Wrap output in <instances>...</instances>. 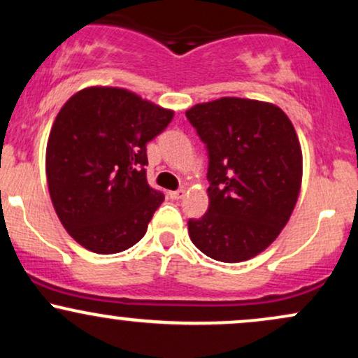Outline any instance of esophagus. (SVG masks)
<instances>
[{
  "instance_id": "esophagus-1",
  "label": "esophagus",
  "mask_w": 358,
  "mask_h": 358,
  "mask_svg": "<svg viewBox=\"0 0 358 358\" xmlns=\"http://www.w3.org/2000/svg\"><path fill=\"white\" fill-rule=\"evenodd\" d=\"M168 196H170L171 200H180L185 196V190L183 188H180V190H175V192H168Z\"/></svg>"
}]
</instances>
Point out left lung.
<instances>
[{
  "label": "left lung",
  "mask_w": 358,
  "mask_h": 358,
  "mask_svg": "<svg viewBox=\"0 0 358 358\" xmlns=\"http://www.w3.org/2000/svg\"><path fill=\"white\" fill-rule=\"evenodd\" d=\"M208 155V210L188 220L205 256L239 262L257 256L281 232L301 185V148L276 106L222 97L187 110Z\"/></svg>",
  "instance_id": "8db88e82"
}]
</instances>
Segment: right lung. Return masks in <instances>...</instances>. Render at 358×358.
<instances>
[{"label": "right lung", "mask_w": 358, "mask_h": 358, "mask_svg": "<svg viewBox=\"0 0 358 358\" xmlns=\"http://www.w3.org/2000/svg\"><path fill=\"white\" fill-rule=\"evenodd\" d=\"M173 119L168 110L116 87L77 92L57 114L47 145V182L67 232L97 254L143 239L165 200L146 180V145Z\"/></svg>", "instance_id": "1"}]
</instances>
